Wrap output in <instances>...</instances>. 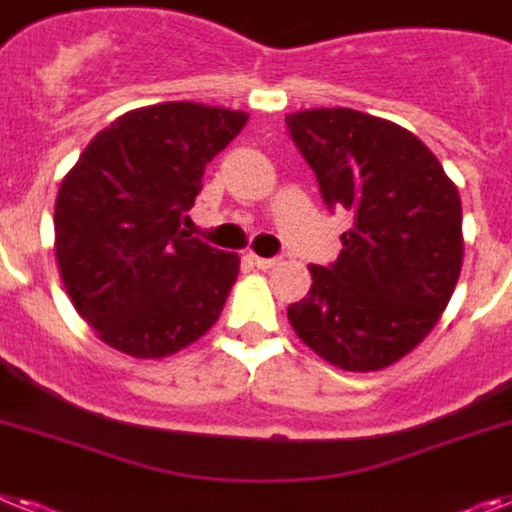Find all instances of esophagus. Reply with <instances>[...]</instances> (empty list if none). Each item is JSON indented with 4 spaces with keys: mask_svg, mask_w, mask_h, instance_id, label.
<instances>
[{
    "mask_svg": "<svg viewBox=\"0 0 512 512\" xmlns=\"http://www.w3.org/2000/svg\"><path fill=\"white\" fill-rule=\"evenodd\" d=\"M249 263L257 265V268H260V270H270V268H276V265L281 263V260H278V257H257V255H249Z\"/></svg>",
    "mask_w": 512,
    "mask_h": 512,
    "instance_id": "esophagus-1",
    "label": "esophagus"
}]
</instances>
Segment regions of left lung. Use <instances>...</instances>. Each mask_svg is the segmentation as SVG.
<instances>
[{
    "label": "left lung",
    "instance_id": "8db88e82",
    "mask_svg": "<svg viewBox=\"0 0 512 512\" xmlns=\"http://www.w3.org/2000/svg\"><path fill=\"white\" fill-rule=\"evenodd\" d=\"M286 127L330 210L354 213L336 263L309 265L289 304L309 349L349 372L398 362L424 341L461 276V197L435 153L398 124L354 109H309Z\"/></svg>",
    "mask_w": 512,
    "mask_h": 512
}]
</instances>
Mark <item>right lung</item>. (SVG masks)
<instances>
[{"instance_id": "obj_1", "label": "right lung", "mask_w": 512, "mask_h": 512, "mask_svg": "<svg viewBox=\"0 0 512 512\" xmlns=\"http://www.w3.org/2000/svg\"><path fill=\"white\" fill-rule=\"evenodd\" d=\"M244 111L169 101L98 132L62 179L54 249L72 304L98 338L137 359L195 343L218 320L239 255L182 229L205 166Z\"/></svg>"}]
</instances>
